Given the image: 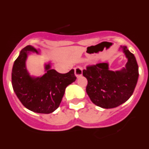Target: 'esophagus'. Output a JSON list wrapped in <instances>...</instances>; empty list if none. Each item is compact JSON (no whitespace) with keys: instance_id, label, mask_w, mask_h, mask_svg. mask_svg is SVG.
<instances>
[{"instance_id":"1","label":"esophagus","mask_w":149,"mask_h":149,"mask_svg":"<svg viewBox=\"0 0 149 149\" xmlns=\"http://www.w3.org/2000/svg\"><path fill=\"white\" fill-rule=\"evenodd\" d=\"M74 74H75V75L77 77H81L82 75L83 74V71H82V68L80 66H77L75 68H74Z\"/></svg>"}]
</instances>
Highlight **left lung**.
<instances>
[{
  "instance_id": "obj_1",
  "label": "left lung",
  "mask_w": 149,
  "mask_h": 149,
  "mask_svg": "<svg viewBox=\"0 0 149 149\" xmlns=\"http://www.w3.org/2000/svg\"><path fill=\"white\" fill-rule=\"evenodd\" d=\"M127 59L125 68L109 70L107 63L86 66L83 75L87 79L86 93L93 103L105 109L114 108L130 98L136 87L139 69L136 58L126 46H121Z\"/></svg>"
}]
</instances>
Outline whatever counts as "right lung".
<instances>
[{
  "mask_svg": "<svg viewBox=\"0 0 149 149\" xmlns=\"http://www.w3.org/2000/svg\"><path fill=\"white\" fill-rule=\"evenodd\" d=\"M30 51L39 54L34 47L27 45L14 62L12 70L13 90L27 109L38 113H51L58 108L65 88L77 77L74 69L60 74L51 69L50 63L45 64L46 73L42 77H31L26 68L27 52Z\"/></svg>",
  "mask_w": 149,
  "mask_h": 149,
  "instance_id": "right-lung-1",
  "label": "right lung"
}]
</instances>
